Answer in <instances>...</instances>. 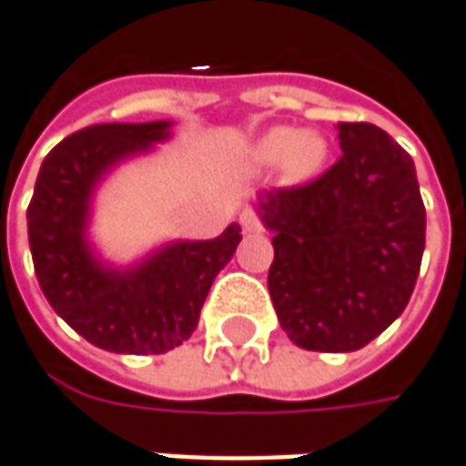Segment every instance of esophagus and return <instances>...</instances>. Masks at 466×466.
<instances>
[{
  "instance_id": "esophagus-1",
  "label": "esophagus",
  "mask_w": 466,
  "mask_h": 466,
  "mask_svg": "<svg viewBox=\"0 0 466 466\" xmlns=\"http://www.w3.org/2000/svg\"><path fill=\"white\" fill-rule=\"evenodd\" d=\"M239 224H242V229H245L248 234L263 232V224H260V218H258V214H255V211H249V208H245V211L239 214Z\"/></svg>"
}]
</instances>
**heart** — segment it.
<instances>
[{
  "mask_svg": "<svg viewBox=\"0 0 466 466\" xmlns=\"http://www.w3.org/2000/svg\"><path fill=\"white\" fill-rule=\"evenodd\" d=\"M245 159L258 172L281 167L286 183L301 185L309 183L325 169L329 159V144L317 131L273 126L249 144Z\"/></svg>",
  "mask_w": 466,
  "mask_h": 466,
  "instance_id": "obj_1",
  "label": "heart"
}]
</instances>
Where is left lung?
Returning <instances> with one entry per match:
<instances>
[{"mask_svg": "<svg viewBox=\"0 0 466 466\" xmlns=\"http://www.w3.org/2000/svg\"><path fill=\"white\" fill-rule=\"evenodd\" d=\"M343 157L314 183L265 190L273 232L268 291L307 350L371 343L408 307L425 249V206L410 154L374 123H338Z\"/></svg>", "mask_w": 466, "mask_h": 466, "instance_id": "8db88e82", "label": "left lung"}]
</instances>
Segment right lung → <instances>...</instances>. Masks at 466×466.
Here are the masks:
<instances>
[{
    "label": "right lung",
    "mask_w": 466,
    "mask_h": 466,
    "mask_svg": "<svg viewBox=\"0 0 466 466\" xmlns=\"http://www.w3.org/2000/svg\"><path fill=\"white\" fill-rule=\"evenodd\" d=\"M172 121L97 123L66 137L43 159L27 206L35 276L56 314L110 353L157 356L180 345L218 270L242 239L229 224L217 239H175L134 265H113L89 242L92 201L126 159L167 141Z\"/></svg>",
    "instance_id": "add662e5"
}]
</instances>
